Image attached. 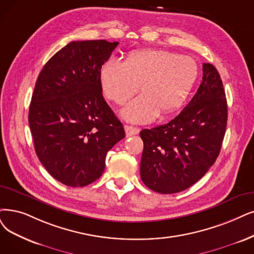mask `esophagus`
<instances>
[{"label":"esophagus","instance_id":"obj_1","mask_svg":"<svg viewBox=\"0 0 254 254\" xmlns=\"http://www.w3.org/2000/svg\"><path fill=\"white\" fill-rule=\"evenodd\" d=\"M125 132H126V136H131V135H135L139 132V129L136 127H132V126H125Z\"/></svg>","mask_w":254,"mask_h":254}]
</instances>
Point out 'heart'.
Returning a JSON list of instances; mask_svg holds the SVG:
<instances>
[{"instance_id": "obj_1", "label": "heart", "mask_w": 254, "mask_h": 254, "mask_svg": "<svg viewBox=\"0 0 254 254\" xmlns=\"http://www.w3.org/2000/svg\"><path fill=\"white\" fill-rule=\"evenodd\" d=\"M194 58L167 50L131 53L126 62L110 58L100 69V82L107 99L123 104L140 86L144 93L122 110L132 123H149L161 111L169 115L182 107L198 77Z\"/></svg>"}]
</instances>
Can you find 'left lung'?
<instances>
[{
	"instance_id": "obj_1",
	"label": "left lung",
	"mask_w": 254,
	"mask_h": 254,
	"mask_svg": "<svg viewBox=\"0 0 254 254\" xmlns=\"http://www.w3.org/2000/svg\"><path fill=\"white\" fill-rule=\"evenodd\" d=\"M195 96L168 124L143 129L140 178L150 190L174 194L191 187L215 164L227 126V101L217 68L203 64Z\"/></svg>"
}]
</instances>
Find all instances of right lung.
<instances>
[{"mask_svg":"<svg viewBox=\"0 0 254 254\" xmlns=\"http://www.w3.org/2000/svg\"><path fill=\"white\" fill-rule=\"evenodd\" d=\"M118 42H70L40 70L29 107L38 159L62 184L85 187L103 174L125 130L102 95L100 69Z\"/></svg>","mask_w":254,"mask_h":254,"instance_id":"add662e5","label":"right lung"}]
</instances>
